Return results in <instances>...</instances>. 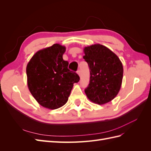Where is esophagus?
I'll list each match as a JSON object with an SVG mask.
<instances>
[{
  "label": "esophagus",
  "instance_id": "1",
  "mask_svg": "<svg viewBox=\"0 0 151 151\" xmlns=\"http://www.w3.org/2000/svg\"><path fill=\"white\" fill-rule=\"evenodd\" d=\"M77 74H78L79 76H80V75H81V70L79 69V68H78V69H77Z\"/></svg>",
  "mask_w": 151,
  "mask_h": 151
}]
</instances>
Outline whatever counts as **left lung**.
<instances>
[{
    "instance_id": "obj_1",
    "label": "left lung",
    "mask_w": 151,
    "mask_h": 151,
    "mask_svg": "<svg viewBox=\"0 0 151 151\" xmlns=\"http://www.w3.org/2000/svg\"><path fill=\"white\" fill-rule=\"evenodd\" d=\"M83 58L88 63L90 80L84 91L94 103L103 104L114 99L121 88L123 65L116 55L103 45L97 44L84 48Z\"/></svg>"
}]
</instances>
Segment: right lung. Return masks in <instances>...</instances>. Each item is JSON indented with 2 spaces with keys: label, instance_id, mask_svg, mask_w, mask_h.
Here are the masks:
<instances>
[{
  "label": "right lung",
  "instance_id": "obj_1",
  "mask_svg": "<svg viewBox=\"0 0 151 151\" xmlns=\"http://www.w3.org/2000/svg\"><path fill=\"white\" fill-rule=\"evenodd\" d=\"M65 47L59 44L36 52L27 65L28 86L31 94L43 107L57 109L68 101L74 83L80 80L63 59Z\"/></svg>",
  "mask_w": 151,
  "mask_h": 151
}]
</instances>
